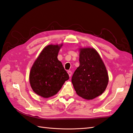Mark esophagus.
I'll return each instance as SVG.
<instances>
[{"label":"esophagus","instance_id":"1","mask_svg":"<svg viewBox=\"0 0 133 133\" xmlns=\"http://www.w3.org/2000/svg\"><path fill=\"white\" fill-rule=\"evenodd\" d=\"M68 75H69V77L71 76V75H72V72L71 71H70V70L68 71Z\"/></svg>","mask_w":133,"mask_h":133}]
</instances>
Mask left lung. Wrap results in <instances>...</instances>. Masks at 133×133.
Wrapping results in <instances>:
<instances>
[{
  "label": "left lung",
  "instance_id": "8db88e82",
  "mask_svg": "<svg viewBox=\"0 0 133 133\" xmlns=\"http://www.w3.org/2000/svg\"><path fill=\"white\" fill-rule=\"evenodd\" d=\"M80 65L72 77L76 92L86 100H92L104 92L108 83L106 68L98 52L93 48H80Z\"/></svg>",
  "mask_w": 133,
  "mask_h": 133
}]
</instances>
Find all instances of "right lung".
I'll list each match as a JSON object with an SVG mask.
<instances>
[{
	"label": "right lung",
	"instance_id": "add662e5",
	"mask_svg": "<svg viewBox=\"0 0 133 133\" xmlns=\"http://www.w3.org/2000/svg\"><path fill=\"white\" fill-rule=\"evenodd\" d=\"M63 44H50L43 49L32 65L29 82L35 93L44 98H49L60 90L69 75L58 58Z\"/></svg>",
	"mask_w": 133,
	"mask_h": 133
}]
</instances>
